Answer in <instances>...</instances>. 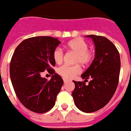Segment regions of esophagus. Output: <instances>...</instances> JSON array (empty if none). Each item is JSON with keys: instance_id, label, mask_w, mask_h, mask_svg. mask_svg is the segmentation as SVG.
<instances>
[{"instance_id": "34e87169", "label": "esophagus", "mask_w": 131, "mask_h": 131, "mask_svg": "<svg viewBox=\"0 0 131 131\" xmlns=\"http://www.w3.org/2000/svg\"><path fill=\"white\" fill-rule=\"evenodd\" d=\"M63 81H64V83H67V81H68L69 80L67 79H63Z\"/></svg>"}]
</instances>
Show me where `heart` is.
<instances>
[{
	"mask_svg": "<svg viewBox=\"0 0 131 131\" xmlns=\"http://www.w3.org/2000/svg\"><path fill=\"white\" fill-rule=\"evenodd\" d=\"M66 47L77 54L75 57V62L85 65L91 62V60H93V52L88 50V43L81 38H77L69 41L66 45ZM63 56L64 54L62 50L60 48H57L53 52V59L57 64H60L62 62ZM80 72L81 68L79 65L70 66L64 64L57 69V73L67 79L74 78Z\"/></svg>",
	"mask_w": 131,
	"mask_h": 131,
	"instance_id": "1",
	"label": "heart"
}]
</instances>
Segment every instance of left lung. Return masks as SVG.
<instances>
[{"mask_svg": "<svg viewBox=\"0 0 131 131\" xmlns=\"http://www.w3.org/2000/svg\"><path fill=\"white\" fill-rule=\"evenodd\" d=\"M95 44V58L85 72L81 74L85 82L75 81L72 92L74 103L83 112H96L110 102L118 83L121 61L118 50L107 38L88 35Z\"/></svg>", "mask_w": 131, "mask_h": 131, "instance_id": "8db88e82", "label": "left lung"}]
</instances>
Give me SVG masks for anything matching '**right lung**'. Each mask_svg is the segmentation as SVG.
I'll list each match as a JSON object with an SVG mask.
<instances>
[{"mask_svg": "<svg viewBox=\"0 0 131 131\" xmlns=\"http://www.w3.org/2000/svg\"><path fill=\"white\" fill-rule=\"evenodd\" d=\"M61 43L51 36H36L23 40L14 52L10 64L13 88L21 103L36 113H45L54 107L64 81L52 67L53 52ZM47 70L53 76L41 77Z\"/></svg>", "mask_w": 131, "mask_h": 131, "instance_id": "obj_1", "label": "right lung"}]
</instances>
